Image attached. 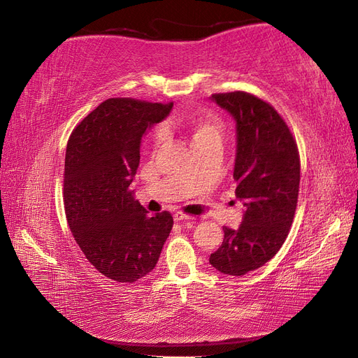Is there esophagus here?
<instances>
[{
  "mask_svg": "<svg viewBox=\"0 0 358 358\" xmlns=\"http://www.w3.org/2000/svg\"><path fill=\"white\" fill-rule=\"evenodd\" d=\"M174 220L176 222H186V220H194V218L192 217V215H187V214H184V213H181V211H177L176 214H174Z\"/></svg>",
  "mask_w": 358,
  "mask_h": 358,
  "instance_id": "34e87169",
  "label": "esophagus"
}]
</instances>
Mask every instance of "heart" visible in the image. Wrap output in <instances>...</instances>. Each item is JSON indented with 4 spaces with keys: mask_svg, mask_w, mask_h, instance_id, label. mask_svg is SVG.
Returning a JSON list of instances; mask_svg holds the SVG:
<instances>
[{
    "mask_svg": "<svg viewBox=\"0 0 358 358\" xmlns=\"http://www.w3.org/2000/svg\"><path fill=\"white\" fill-rule=\"evenodd\" d=\"M180 123L186 128L190 135V143L194 147H201L210 143H220L223 134V122L217 114L199 110L189 113ZM166 140V129L164 126H157L152 134V150L156 152L164 145Z\"/></svg>",
    "mask_w": 358,
    "mask_h": 358,
    "instance_id": "b5f03b06",
    "label": "heart"
}]
</instances>
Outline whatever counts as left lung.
<instances>
[{
  "label": "left lung",
  "mask_w": 358,
  "mask_h": 358,
  "mask_svg": "<svg viewBox=\"0 0 358 358\" xmlns=\"http://www.w3.org/2000/svg\"><path fill=\"white\" fill-rule=\"evenodd\" d=\"M213 99L236 120L235 194L245 214L236 230L223 227V242L210 263L222 273L242 276L268 263L290 232L301 156L290 128L269 102L242 90Z\"/></svg>",
  "instance_id": "obj_1"
}]
</instances>
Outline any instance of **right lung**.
Returning a JSON list of instances; mask_svg holds the SVG:
<instances>
[{
    "label": "right lung",
    "mask_w": 358,
    "mask_h": 358,
    "mask_svg": "<svg viewBox=\"0 0 358 358\" xmlns=\"http://www.w3.org/2000/svg\"><path fill=\"white\" fill-rule=\"evenodd\" d=\"M172 102L110 98L80 122L66 144L64 206L86 259L107 278L132 284L152 272L174 224L171 213L147 215L129 186L141 138Z\"/></svg>",
    "instance_id": "1"
}]
</instances>
